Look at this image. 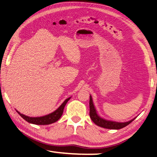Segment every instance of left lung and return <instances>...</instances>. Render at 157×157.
Instances as JSON below:
<instances>
[{"instance_id": "1", "label": "left lung", "mask_w": 157, "mask_h": 157, "mask_svg": "<svg viewBox=\"0 0 157 157\" xmlns=\"http://www.w3.org/2000/svg\"><path fill=\"white\" fill-rule=\"evenodd\" d=\"M89 106H90V117L92 119V121L95 123L97 126H100L101 128H107V129H113V130H119L121 128H123L130 124L131 122L135 120L136 119L134 118L133 119L130 121H128L126 122H116L113 121H109L104 119L103 118L100 117L98 115L97 110L94 106L92 97L90 95V101H89Z\"/></svg>"}]
</instances>
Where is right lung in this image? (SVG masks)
Returning <instances> with one entry per match:
<instances>
[{"label":"right lung","mask_w":157,"mask_h":157,"mask_svg":"<svg viewBox=\"0 0 157 157\" xmlns=\"http://www.w3.org/2000/svg\"><path fill=\"white\" fill-rule=\"evenodd\" d=\"M70 99L71 98L65 99V101L61 104V106H59L58 109L54 111V112L45 116L38 117H28L23 115V114H21L20 112H18V110H16V112L19 114L21 117L23 118L25 121L29 122V123L36 125H49L51 124L55 123L56 121H58V119L61 117L62 113H63L65 105L67 104L68 101H69Z\"/></svg>","instance_id":"add662e5"}]
</instances>
